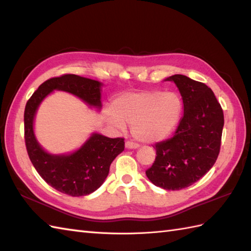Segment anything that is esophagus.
Here are the masks:
<instances>
[{
  "label": "esophagus",
  "mask_w": 251,
  "mask_h": 251,
  "mask_svg": "<svg viewBox=\"0 0 251 251\" xmlns=\"http://www.w3.org/2000/svg\"><path fill=\"white\" fill-rule=\"evenodd\" d=\"M126 147L129 148V150H135V148L139 147V144H136V143H133L131 141H126Z\"/></svg>",
  "instance_id": "34e87169"
}]
</instances>
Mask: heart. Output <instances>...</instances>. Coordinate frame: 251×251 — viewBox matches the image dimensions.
Masks as SVG:
<instances>
[{"instance_id":"heart-1","label":"heart","mask_w":251,"mask_h":251,"mask_svg":"<svg viewBox=\"0 0 251 251\" xmlns=\"http://www.w3.org/2000/svg\"><path fill=\"white\" fill-rule=\"evenodd\" d=\"M183 110L181 97L173 92L148 90L127 93L112 103L107 112L109 124L119 130L132 126V134L144 143L166 139L180 122Z\"/></svg>"}]
</instances>
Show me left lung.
I'll use <instances>...</instances> for the list:
<instances>
[{
    "label": "left lung",
    "mask_w": 251,
    "mask_h": 251,
    "mask_svg": "<svg viewBox=\"0 0 251 251\" xmlns=\"http://www.w3.org/2000/svg\"><path fill=\"white\" fill-rule=\"evenodd\" d=\"M182 95L184 115L171 139L157 143L156 159L146 176L156 186L178 191L210 170L221 147L224 116L210 88L183 75L168 78Z\"/></svg>",
    "instance_id": "left-lung-1"
}]
</instances>
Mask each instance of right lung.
<instances>
[{
    "label": "right lung",
    "instance_id": "obj_1",
    "mask_svg": "<svg viewBox=\"0 0 251 251\" xmlns=\"http://www.w3.org/2000/svg\"><path fill=\"white\" fill-rule=\"evenodd\" d=\"M100 85L99 81L75 75L54 76L41 84L25 104V143L28 156L40 176L66 195L79 197L96 191L108 176L111 162L124 151L125 139H109L95 133L74 154L50 155L42 150L33 134L35 111L53 90L69 92L89 105L100 108Z\"/></svg>",
    "mask_w": 251,
    "mask_h": 251
}]
</instances>
